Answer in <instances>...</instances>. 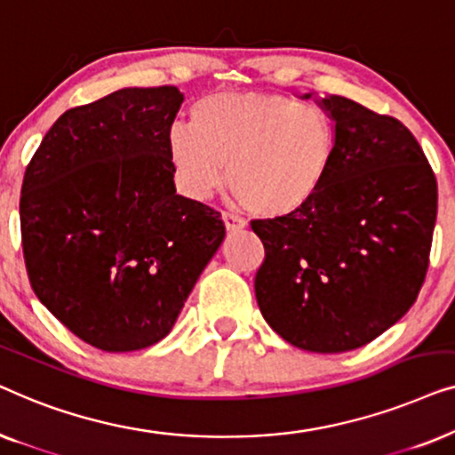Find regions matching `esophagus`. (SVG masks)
I'll return each instance as SVG.
<instances>
[{"label": "esophagus", "mask_w": 455, "mask_h": 455, "mask_svg": "<svg viewBox=\"0 0 455 455\" xmlns=\"http://www.w3.org/2000/svg\"><path fill=\"white\" fill-rule=\"evenodd\" d=\"M221 220H223V223H226V229H228V232H242V229L246 228V221L242 220L240 215L229 213V211H223V213H221Z\"/></svg>", "instance_id": "1"}]
</instances>
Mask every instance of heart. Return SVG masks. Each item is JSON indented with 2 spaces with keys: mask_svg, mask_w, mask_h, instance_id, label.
Listing matches in <instances>:
<instances>
[{
  "mask_svg": "<svg viewBox=\"0 0 455 455\" xmlns=\"http://www.w3.org/2000/svg\"><path fill=\"white\" fill-rule=\"evenodd\" d=\"M190 126L167 134L176 182L204 198L223 180L254 215L288 217L307 207L331 170L335 130L315 105L283 95L221 92L196 101Z\"/></svg>",
  "mask_w": 455,
  "mask_h": 455,
  "instance_id": "1",
  "label": "heart"
}]
</instances>
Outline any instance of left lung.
Returning a JSON list of instances; mask_svg holds the SVG:
<instances>
[{"instance_id": "left-lung-1", "label": "left lung", "mask_w": 455, "mask_h": 455, "mask_svg": "<svg viewBox=\"0 0 455 455\" xmlns=\"http://www.w3.org/2000/svg\"><path fill=\"white\" fill-rule=\"evenodd\" d=\"M316 103L335 124L331 170L298 213L251 223L265 246L254 294L288 344L335 354L369 344L414 304L437 180L400 120L339 95Z\"/></svg>"}]
</instances>
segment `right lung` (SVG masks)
Returning <instances> with one entry per match:
<instances>
[{"label":"right lung","mask_w":455,"mask_h":455,"mask_svg":"<svg viewBox=\"0 0 455 455\" xmlns=\"http://www.w3.org/2000/svg\"><path fill=\"white\" fill-rule=\"evenodd\" d=\"M182 101L176 86H134L68 109L24 173L30 285L103 352L164 339L226 238L221 213L176 195L167 134Z\"/></svg>","instance_id":"obj_1"}]
</instances>
